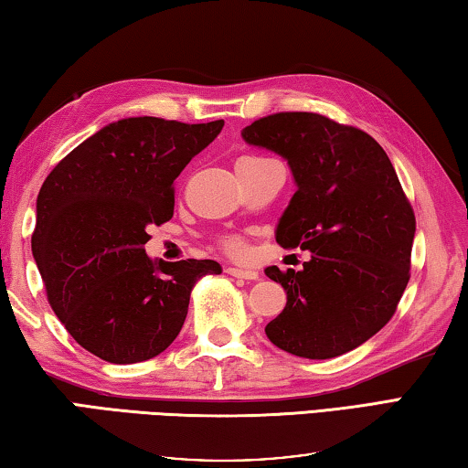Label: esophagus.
Instances as JSON below:
<instances>
[{
  "instance_id": "1",
  "label": "esophagus",
  "mask_w": 468,
  "mask_h": 468,
  "mask_svg": "<svg viewBox=\"0 0 468 468\" xmlns=\"http://www.w3.org/2000/svg\"><path fill=\"white\" fill-rule=\"evenodd\" d=\"M227 274H231V277H237V279H246V281L258 279V271L254 269H235V266H229Z\"/></svg>"
}]
</instances>
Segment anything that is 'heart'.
I'll use <instances>...</instances> for the list:
<instances>
[{"instance_id": "b5f03b06", "label": "heart", "mask_w": 468, "mask_h": 468, "mask_svg": "<svg viewBox=\"0 0 468 468\" xmlns=\"http://www.w3.org/2000/svg\"><path fill=\"white\" fill-rule=\"evenodd\" d=\"M258 160H264V158H256V155H243V158L237 160V165H251V162H258ZM222 248H225L227 251H231V254H241L243 243L239 239H235V237H227V239H222Z\"/></svg>"}]
</instances>
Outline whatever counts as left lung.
Masks as SVG:
<instances>
[{
	"instance_id": "left-lung-1",
	"label": "left lung",
	"mask_w": 468,
	"mask_h": 468,
	"mask_svg": "<svg viewBox=\"0 0 468 468\" xmlns=\"http://www.w3.org/2000/svg\"><path fill=\"white\" fill-rule=\"evenodd\" d=\"M241 137L287 160L298 191L277 243L310 251L302 271H264L287 292L266 337L310 360L354 350L389 323L410 279L417 220L394 165L368 133L314 112L264 116Z\"/></svg>"
}]
</instances>
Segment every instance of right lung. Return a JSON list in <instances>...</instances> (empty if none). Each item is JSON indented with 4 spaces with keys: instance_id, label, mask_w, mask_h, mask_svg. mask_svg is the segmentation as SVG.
Segmentation results:
<instances>
[{
    "instance_id": "obj_1",
    "label": "right lung",
    "mask_w": 468,
    "mask_h": 468,
    "mask_svg": "<svg viewBox=\"0 0 468 468\" xmlns=\"http://www.w3.org/2000/svg\"><path fill=\"white\" fill-rule=\"evenodd\" d=\"M225 121L155 116L110 122L56 165L37 197L31 248L56 316L79 346L112 365L173 344L191 289L214 261H152L147 227L175 212V179Z\"/></svg>"
}]
</instances>
